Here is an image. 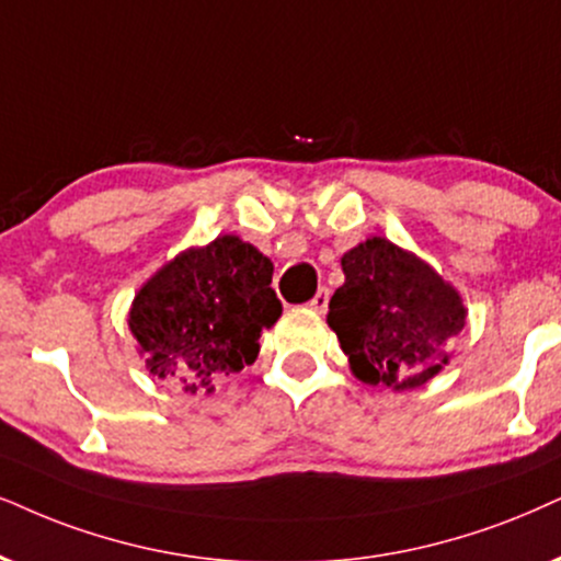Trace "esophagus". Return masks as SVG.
<instances>
[{"mask_svg": "<svg viewBox=\"0 0 561 561\" xmlns=\"http://www.w3.org/2000/svg\"><path fill=\"white\" fill-rule=\"evenodd\" d=\"M329 300H331V293L325 287H321L313 297H310L308 308L316 310V313H325V310H329Z\"/></svg>", "mask_w": 561, "mask_h": 561, "instance_id": "esophagus-1", "label": "esophagus"}]
</instances>
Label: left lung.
<instances>
[{"label": "left lung", "instance_id": "obj_1", "mask_svg": "<svg viewBox=\"0 0 561 561\" xmlns=\"http://www.w3.org/2000/svg\"><path fill=\"white\" fill-rule=\"evenodd\" d=\"M344 285L329 302V325L365 382L420 388L448 365L445 344L466 323L450 285L386 238H370L342 259Z\"/></svg>", "mask_w": 561, "mask_h": 561}]
</instances>
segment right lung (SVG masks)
Instances as JSON below:
<instances>
[{"instance_id":"obj_1","label":"right lung","mask_w":561,"mask_h":561,"mask_svg":"<svg viewBox=\"0 0 561 561\" xmlns=\"http://www.w3.org/2000/svg\"><path fill=\"white\" fill-rule=\"evenodd\" d=\"M272 274V261L236 236L162 266L129 313L150 373L181 380L188 393H211V382L253 365L261 331L282 316Z\"/></svg>"}]
</instances>
